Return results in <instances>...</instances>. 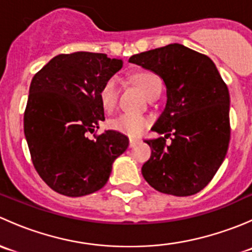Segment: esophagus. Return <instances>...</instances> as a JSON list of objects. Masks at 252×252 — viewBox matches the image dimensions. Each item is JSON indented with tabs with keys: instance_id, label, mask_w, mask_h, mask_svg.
Segmentation results:
<instances>
[{
	"instance_id": "esophagus-1",
	"label": "esophagus",
	"mask_w": 252,
	"mask_h": 252,
	"mask_svg": "<svg viewBox=\"0 0 252 252\" xmlns=\"http://www.w3.org/2000/svg\"><path fill=\"white\" fill-rule=\"evenodd\" d=\"M138 142H139L138 139H133V138L129 139V147H134Z\"/></svg>"
}]
</instances>
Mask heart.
<instances>
[{"label": "heart", "mask_w": 252, "mask_h": 252, "mask_svg": "<svg viewBox=\"0 0 252 252\" xmlns=\"http://www.w3.org/2000/svg\"><path fill=\"white\" fill-rule=\"evenodd\" d=\"M133 81L147 98L161 91L162 89L161 78L156 73L150 70L136 73L133 77ZM117 97H118V81L114 77L108 78L98 90V101L102 110L105 112L113 111V108L116 107ZM149 124L150 119L147 117L124 113L108 121L107 126L117 133H121L129 138H136L149 126Z\"/></svg>", "instance_id": "obj_1"}]
</instances>
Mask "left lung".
<instances>
[{
	"instance_id": "8db88e82",
	"label": "left lung",
	"mask_w": 252,
	"mask_h": 252,
	"mask_svg": "<svg viewBox=\"0 0 252 252\" xmlns=\"http://www.w3.org/2000/svg\"><path fill=\"white\" fill-rule=\"evenodd\" d=\"M129 62L158 74L167 88L166 107L152 126L161 136L145 140L151 147L141 168L145 180L174 196L201 191L217 173L230 140L229 91L215 63L180 44L138 53Z\"/></svg>"
}]
</instances>
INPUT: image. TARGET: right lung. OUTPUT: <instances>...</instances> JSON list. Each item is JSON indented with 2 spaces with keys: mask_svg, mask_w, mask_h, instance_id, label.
<instances>
[{
  "mask_svg": "<svg viewBox=\"0 0 252 252\" xmlns=\"http://www.w3.org/2000/svg\"><path fill=\"white\" fill-rule=\"evenodd\" d=\"M122 65L105 53H62L32 78L24 134L35 169L55 191L70 197L97 191L128 149L129 139L114 130L88 136L105 121L98 90Z\"/></svg>",
  "mask_w": 252,
  "mask_h": 252,
  "instance_id": "1",
  "label": "right lung"
}]
</instances>
